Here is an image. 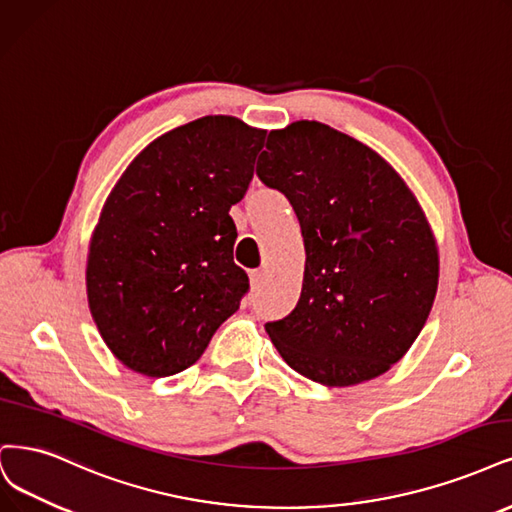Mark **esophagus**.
<instances>
[{"label":"esophagus","instance_id":"esophagus-1","mask_svg":"<svg viewBox=\"0 0 512 512\" xmlns=\"http://www.w3.org/2000/svg\"><path fill=\"white\" fill-rule=\"evenodd\" d=\"M264 279H267V271H262V269L252 271L250 273V286H252V290H260L262 284H264Z\"/></svg>","mask_w":512,"mask_h":512}]
</instances>
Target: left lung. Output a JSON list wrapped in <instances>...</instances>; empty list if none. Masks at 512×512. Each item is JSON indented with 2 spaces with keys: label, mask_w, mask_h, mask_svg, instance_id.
<instances>
[{
  "label": "left lung",
  "mask_w": 512,
  "mask_h": 512,
  "mask_svg": "<svg viewBox=\"0 0 512 512\" xmlns=\"http://www.w3.org/2000/svg\"><path fill=\"white\" fill-rule=\"evenodd\" d=\"M256 167L301 222L305 277L284 320L269 322L296 373L330 387L390 370L419 337L438 288L424 209L394 167L315 120L271 131Z\"/></svg>",
  "instance_id": "left-lung-1"
}]
</instances>
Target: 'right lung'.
I'll list each match as a JSON object with an SVG mask.
<instances>
[{
    "mask_svg": "<svg viewBox=\"0 0 512 512\" xmlns=\"http://www.w3.org/2000/svg\"><path fill=\"white\" fill-rule=\"evenodd\" d=\"M264 135L235 116L192 120L139 152L105 201L86 260L88 307L135 373L195 364L250 290L228 209L252 182Z\"/></svg>",
    "mask_w": 512,
    "mask_h": 512,
    "instance_id": "obj_1",
    "label": "right lung"
}]
</instances>
